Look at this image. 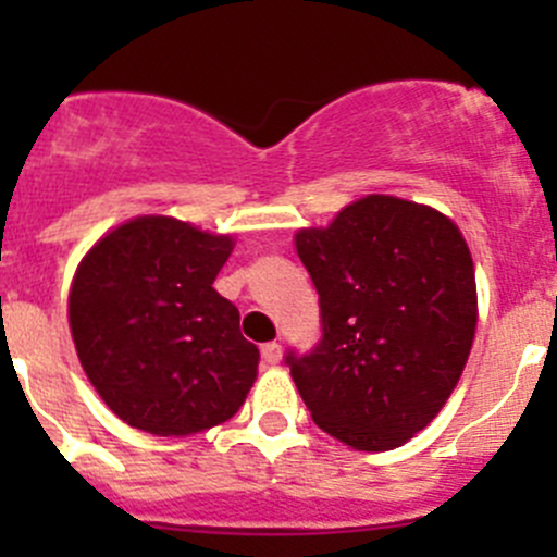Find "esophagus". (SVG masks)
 <instances>
[{"label":"esophagus","instance_id":"1","mask_svg":"<svg viewBox=\"0 0 557 557\" xmlns=\"http://www.w3.org/2000/svg\"><path fill=\"white\" fill-rule=\"evenodd\" d=\"M261 358L263 363H269V367H277V363L283 361V347H280V342H269V345H263Z\"/></svg>","mask_w":557,"mask_h":557}]
</instances>
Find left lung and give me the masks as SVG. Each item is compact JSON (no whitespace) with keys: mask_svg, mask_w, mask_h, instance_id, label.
I'll return each mask as SVG.
<instances>
[{"mask_svg":"<svg viewBox=\"0 0 557 557\" xmlns=\"http://www.w3.org/2000/svg\"><path fill=\"white\" fill-rule=\"evenodd\" d=\"M294 245L323 318L310 356H288L312 420L352 450L401 447L445 407L474 345L463 234L434 207L369 194Z\"/></svg>","mask_w":557,"mask_h":557,"instance_id":"obj_1","label":"left lung"}]
</instances>
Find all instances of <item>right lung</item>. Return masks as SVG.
<instances>
[{
	"instance_id": "obj_1",
	"label": "right lung",
	"mask_w": 557,
	"mask_h": 557,
	"mask_svg": "<svg viewBox=\"0 0 557 557\" xmlns=\"http://www.w3.org/2000/svg\"><path fill=\"white\" fill-rule=\"evenodd\" d=\"M232 234L137 215L81 258L70 331L88 383L132 429L190 436L234 418L258 377V347L212 283Z\"/></svg>"
}]
</instances>
